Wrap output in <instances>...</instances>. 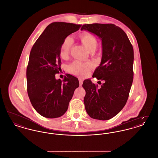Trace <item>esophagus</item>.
Returning <instances> with one entry per match:
<instances>
[{"mask_svg": "<svg viewBox=\"0 0 158 158\" xmlns=\"http://www.w3.org/2000/svg\"><path fill=\"white\" fill-rule=\"evenodd\" d=\"M83 81L82 79H81V78L79 79V85H80V86H82V85Z\"/></svg>", "mask_w": 158, "mask_h": 158, "instance_id": "obj_1", "label": "esophagus"}]
</instances>
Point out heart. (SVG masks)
<instances>
[{
	"mask_svg": "<svg viewBox=\"0 0 158 158\" xmlns=\"http://www.w3.org/2000/svg\"><path fill=\"white\" fill-rule=\"evenodd\" d=\"M80 38L84 45L90 52L94 51L97 47L98 40L95 35L89 32H84L80 35ZM73 43V39L70 35L64 38L60 45V55L61 57L66 58L70 52ZM93 67L91 63H83L79 60H75L69 66V72L75 75L85 76L88 75Z\"/></svg>",
	"mask_w": 158,
	"mask_h": 158,
	"instance_id": "heart-1",
	"label": "heart"
}]
</instances>
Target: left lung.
I'll return each instance as SVG.
<instances>
[{
  "instance_id": "8db88e82",
  "label": "left lung",
  "mask_w": 158,
  "mask_h": 158,
  "mask_svg": "<svg viewBox=\"0 0 158 158\" xmlns=\"http://www.w3.org/2000/svg\"><path fill=\"white\" fill-rule=\"evenodd\" d=\"M83 30L102 40L101 63L92 77L104 82L98 88L89 79L84 81L85 110L94 119L110 120L127 101L133 81V47L126 32L113 23L84 24Z\"/></svg>"
}]
</instances>
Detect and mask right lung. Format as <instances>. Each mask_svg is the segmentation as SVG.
I'll return each mask as SVG.
<instances>
[{"mask_svg": "<svg viewBox=\"0 0 158 158\" xmlns=\"http://www.w3.org/2000/svg\"><path fill=\"white\" fill-rule=\"evenodd\" d=\"M81 27L73 23H51L31 48L27 68V92L34 109L46 118H57L66 113L79 87L75 76L67 74L61 81L56 80L55 75L61 71L60 48L63 40Z\"/></svg>", "mask_w": 158, "mask_h": 158, "instance_id": "obj_1", "label": "right lung"}]
</instances>
